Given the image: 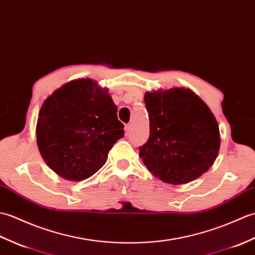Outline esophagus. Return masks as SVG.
Here are the masks:
<instances>
[{
    "instance_id": "obj_1",
    "label": "esophagus",
    "mask_w": 255,
    "mask_h": 255,
    "mask_svg": "<svg viewBox=\"0 0 255 255\" xmlns=\"http://www.w3.org/2000/svg\"><path fill=\"white\" fill-rule=\"evenodd\" d=\"M131 129H132V124L131 123L127 124V126H126V133L128 134L129 132H131Z\"/></svg>"
}]
</instances>
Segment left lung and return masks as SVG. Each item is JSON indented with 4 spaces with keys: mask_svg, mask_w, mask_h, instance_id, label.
Returning <instances> with one entry per match:
<instances>
[{
    "mask_svg": "<svg viewBox=\"0 0 255 255\" xmlns=\"http://www.w3.org/2000/svg\"><path fill=\"white\" fill-rule=\"evenodd\" d=\"M148 140L138 147L147 169L161 181L184 184L206 172L216 160L219 128L212 111L190 89L146 93Z\"/></svg>",
    "mask_w": 255,
    "mask_h": 255,
    "instance_id": "left-lung-1",
    "label": "left lung"
}]
</instances>
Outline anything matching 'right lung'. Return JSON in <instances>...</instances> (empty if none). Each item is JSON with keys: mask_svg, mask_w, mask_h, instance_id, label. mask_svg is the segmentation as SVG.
I'll list each match as a JSON object with an SVG mask.
<instances>
[{"mask_svg": "<svg viewBox=\"0 0 255 255\" xmlns=\"http://www.w3.org/2000/svg\"><path fill=\"white\" fill-rule=\"evenodd\" d=\"M117 112L108 90L88 78L56 89L44 100L37 123V144L44 161L66 180L92 177L124 136Z\"/></svg>", "mask_w": 255, "mask_h": 255, "instance_id": "obj_1", "label": "right lung"}]
</instances>
